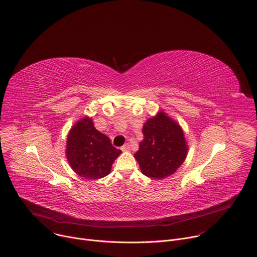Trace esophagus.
<instances>
[{
  "label": "esophagus",
  "instance_id": "1",
  "mask_svg": "<svg viewBox=\"0 0 257 257\" xmlns=\"http://www.w3.org/2000/svg\"><path fill=\"white\" fill-rule=\"evenodd\" d=\"M120 150H121V151H123V152L128 151V150H130V145H128V144H124V145L120 148Z\"/></svg>",
  "mask_w": 257,
  "mask_h": 257
}]
</instances>
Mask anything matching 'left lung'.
<instances>
[{
	"label": "left lung",
	"instance_id": "8db88e82",
	"mask_svg": "<svg viewBox=\"0 0 257 257\" xmlns=\"http://www.w3.org/2000/svg\"><path fill=\"white\" fill-rule=\"evenodd\" d=\"M144 139L140 142L137 159L143 175L163 180L174 175L188 154V145L181 125L159 110L143 125Z\"/></svg>",
	"mask_w": 257,
	"mask_h": 257
}]
</instances>
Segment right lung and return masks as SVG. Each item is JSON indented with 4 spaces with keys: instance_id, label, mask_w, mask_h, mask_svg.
<instances>
[{
    "instance_id": "obj_1",
    "label": "right lung",
    "mask_w": 257,
    "mask_h": 257,
    "mask_svg": "<svg viewBox=\"0 0 257 257\" xmlns=\"http://www.w3.org/2000/svg\"><path fill=\"white\" fill-rule=\"evenodd\" d=\"M66 158L73 172L87 180L110 174L112 164L121 153L110 139L94 126L89 116L81 117L70 128L66 141Z\"/></svg>"
}]
</instances>
